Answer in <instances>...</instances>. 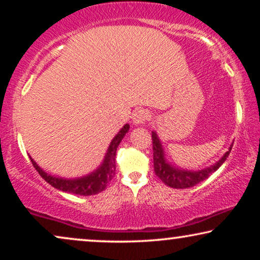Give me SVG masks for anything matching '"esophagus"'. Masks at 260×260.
I'll return each instance as SVG.
<instances>
[{
	"label": "esophagus",
	"instance_id": "obj_1",
	"mask_svg": "<svg viewBox=\"0 0 260 260\" xmlns=\"http://www.w3.org/2000/svg\"><path fill=\"white\" fill-rule=\"evenodd\" d=\"M149 119H150V113H149L148 110L144 109L137 110L133 115V123L136 124V125H138V124H144Z\"/></svg>",
	"mask_w": 260,
	"mask_h": 260
}]
</instances>
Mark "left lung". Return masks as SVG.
I'll return each instance as SVG.
<instances>
[{
	"mask_svg": "<svg viewBox=\"0 0 260 260\" xmlns=\"http://www.w3.org/2000/svg\"><path fill=\"white\" fill-rule=\"evenodd\" d=\"M152 137V150H154V170L156 176H158L161 181L167 186L176 188V189H186V188L194 187L195 184L200 183L201 181L208 179L213 173L219 169V167L226 161L229 157L232 145L230 147V150L219 159L215 165H213L208 168L198 170V172H189V170H182L175 167L170 166L166 161L165 151H163L162 143L157 137V135L154 131L151 134Z\"/></svg>",
	"mask_w": 260,
	"mask_h": 260,
	"instance_id": "8db88e82",
	"label": "left lung"
}]
</instances>
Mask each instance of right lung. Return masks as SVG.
Listing matches in <instances>:
<instances>
[{
    "label": "right lung",
    "instance_id": "obj_1",
    "mask_svg": "<svg viewBox=\"0 0 260 260\" xmlns=\"http://www.w3.org/2000/svg\"><path fill=\"white\" fill-rule=\"evenodd\" d=\"M130 125L125 124L118 134L116 135L115 138L110 143L108 151H106L105 158L103 161L102 166L95 170V172L88 174L86 176L79 177V179H61V177H55L49 175V174L45 173L37 163L34 162V159L30 157V161L33 163L34 168L37 169V172L40 174V176L44 179L46 182L51 184L56 189L67 191V193L78 194V195H94L103 191L108 186L110 181L113 179L116 174V151L117 148L120 142H122L123 137L125 136V134L129 131Z\"/></svg>",
    "mask_w": 260,
    "mask_h": 260
}]
</instances>
